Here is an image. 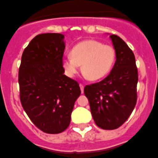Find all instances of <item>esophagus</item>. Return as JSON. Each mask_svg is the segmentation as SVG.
<instances>
[{"instance_id": "esophagus-1", "label": "esophagus", "mask_w": 158, "mask_h": 158, "mask_svg": "<svg viewBox=\"0 0 158 158\" xmlns=\"http://www.w3.org/2000/svg\"><path fill=\"white\" fill-rule=\"evenodd\" d=\"M79 87H80V89H81V92L82 94L84 93V85L82 84H79Z\"/></svg>"}]
</instances>
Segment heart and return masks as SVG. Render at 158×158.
<instances>
[{"label": "heart", "instance_id": "obj_1", "mask_svg": "<svg viewBox=\"0 0 158 158\" xmlns=\"http://www.w3.org/2000/svg\"><path fill=\"white\" fill-rule=\"evenodd\" d=\"M115 60L116 52L114 47L89 40L77 44L71 50V55L63 58L62 65L69 77H74L82 64L84 75L94 81L109 74Z\"/></svg>", "mask_w": 158, "mask_h": 158}]
</instances>
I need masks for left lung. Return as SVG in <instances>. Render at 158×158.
Wrapping results in <instances>:
<instances>
[{
  "mask_svg": "<svg viewBox=\"0 0 158 158\" xmlns=\"http://www.w3.org/2000/svg\"><path fill=\"white\" fill-rule=\"evenodd\" d=\"M109 37L116 52L114 68L103 80L84 88L93 118L105 130L116 129L129 118L137 102L138 81L132 51L119 36Z\"/></svg>",
  "mask_w": 158,
  "mask_h": 158,
  "instance_id": "obj_1",
  "label": "left lung"
}]
</instances>
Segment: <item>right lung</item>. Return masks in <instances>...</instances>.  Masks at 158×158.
<instances>
[{"label":"right lung","instance_id":"right-lung-1","mask_svg":"<svg viewBox=\"0 0 158 158\" xmlns=\"http://www.w3.org/2000/svg\"><path fill=\"white\" fill-rule=\"evenodd\" d=\"M64 40L62 34L36 35L24 50L19 69L23 108L36 127L50 134L69 127L81 94L78 82L64 74Z\"/></svg>","mask_w":158,"mask_h":158}]
</instances>
